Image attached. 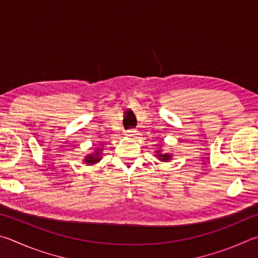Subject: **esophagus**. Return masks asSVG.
<instances>
[{
	"instance_id": "1",
	"label": "esophagus",
	"mask_w": 258,
	"mask_h": 258,
	"mask_svg": "<svg viewBox=\"0 0 258 258\" xmlns=\"http://www.w3.org/2000/svg\"><path fill=\"white\" fill-rule=\"evenodd\" d=\"M125 136L129 137V138H135L137 136V134H136V132H126Z\"/></svg>"
}]
</instances>
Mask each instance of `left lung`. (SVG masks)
<instances>
[{
    "label": "left lung",
    "instance_id": "1",
    "mask_svg": "<svg viewBox=\"0 0 258 258\" xmlns=\"http://www.w3.org/2000/svg\"><path fill=\"white\" fill-rule=\"evenodd\" d=\"M155 157H157V159L162 162H169L171 159H172V154H170V153H162V151L157 150L155 152Z\"/></svg>",
    "mask_w": 258,
    "mask_h": 258
}]
</instances>
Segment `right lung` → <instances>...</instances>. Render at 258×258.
Here are the masks:
<instances>
[{
  "instance_id": "obj_1",
  "label": "right lung",
  "mask_w": 258,
  "mask_h": 258,
  "mask_svg": "<svg viewBox=\"0 0 258 258\" xmlns=\"http://www.w3.org/2000/svg\"><path fill=\"white\" fill-rule=\"evenodd\" d=\"M102 152H103V147H97L93 153L86 155L84 157L83 162L87 165H94L98 163V162L102 160Z\"/></svg>"
}]
</instances>
